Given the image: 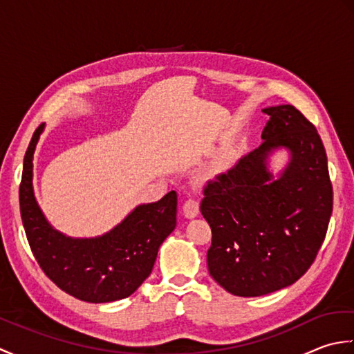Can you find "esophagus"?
Wrapping results in <instances>:
<instances>
[{
  "mask_svg": "<svg viewBox=\"0 0 354 354\" xmlns=\"http://www.w3.org/2000/svg\"><path fill=\"white\" fill-rule=\"evenodd\" d=\"M183 213L187 219H194V217L199 214V204L193 199L185 201V204L183 207Z\"/></svg>",
  "mask_w": 354,
  "mask_h": 354,
  "instance_id": "1",
  "label": "esophagus"
}]
</instances>
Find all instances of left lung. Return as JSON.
<instances>
[{
  "label": "left lung",
  "mask_w": 354,
  "mask_h": 354,
  "mask_svg": "<svg viewBox=\"0 0 354 354\" xmlns=\"http://www.w3.org/2000/svg\"><path fill=\"white\" fill-rule=\"evenodd\" d=\"M261 145L217 181L201 213L212 227L208 272L237 297H261L295 283L324 242L333 209L324 145L292 104L263 109ZM286 155L273 171V156Z\"/></svg>",
  "instance_id": "obj_1"
}]
</instances>
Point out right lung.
I'll list each match as a JSON object with an SVG mask.
<instances>
[{
	"label": "right lung",
	"instance_id": "add662e5",
	"mask_svg": "<svg viewBox=\"0 0 354 354\" xmlns=\"http://www.w3.org/2000/svg\"><path fill=\"white\" fill-rule=\"evenodd\" d=\"M44 129L45 124L37 127L30 141L19 185L21 219L35 259L57 288L82 301L112 303L132 295L176 227V192L137 205L102 236H66L48 222L35 196L33 155Z\"/></svg>",
	"mask_w": 354,
	"mask_h": 354
}]
</instances>
